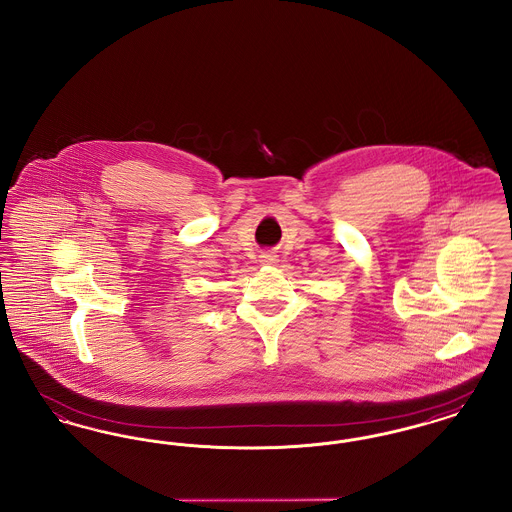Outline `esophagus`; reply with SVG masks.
Masks as SVG:
<instances>
[{
  "label": "esophagus",
  "instance_id": "34e87169",
  "mask_svg": "<svg viewBox=\"0 0 512 512\" xmlns=\"http://www.w3.org/2000/svg\"><path fill=\"white\" fill-rule=\"evenodd\" d=\"M261 263L263 265H274L276 263V255H261Z\"/></svg>",
  "mask_w": 512,
  "mask_h": 512
}]
</instances>
